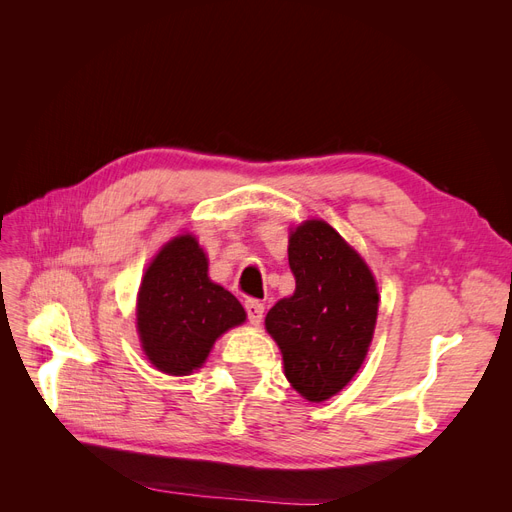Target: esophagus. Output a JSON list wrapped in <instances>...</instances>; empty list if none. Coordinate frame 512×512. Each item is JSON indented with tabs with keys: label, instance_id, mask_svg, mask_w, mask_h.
Returning <instances> with one entry per match:
<instances>
[{
	"label": "esophagus",
	"instance_id": "esophagus-1",
	"mask_svg": "<svg viewBox=\"0 0 512 512\" xmlns=\"http://www.w3.org/2000/svg\"><path fill=\"white\" fill-rule=\"evenodd\" d=\"M245 312H247V320H250L254 327L262 322V314H265V305L256 299H247L245 301Z\"/></svg>",
	"mask_w": 512,
	"mask_h": 512
}]
</instances>
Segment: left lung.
Listing matches in <instances>:
<instances>
[{"label": "left lung", "instance_id": "1", "mask_svg": "<svg viewBox=\"0 0 512 512\" xmlns=\"http://www.w3.org/2000/svg\"><path fill=\"white\" fill-rule=\"evenodd\" d=\"M288 265L297 288L269 309L265 327L292 389L318 404L361 369L376 329L378 286L367 262L322 220L290 230Z\"/></svg>", "mask_w": 512, "mask_h": 512}]
</instances>
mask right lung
<instances>
[{"instance_id": "add662e5", "label": "right lung", "mask_w": 512, "mask_h": 512, "mask_svg": "<svg viewBox=\"0 0 512 512\" xmlns=\"http://www.w3.org/2000/svg\"><path fill=\"white\" fill-rule=\"evenodd\" d=\"M209 260L194 235L168 241L147 267L136 301V329L151 365L168 376L203 367L222 333L245 322V309L209 280Z\"/></svg>"}]
</instances>
